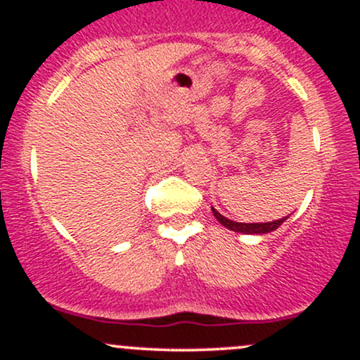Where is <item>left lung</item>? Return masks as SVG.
Wrapping results in <instances>:
<instances>
[{"label": "left lung", "instance_id": "obj_1", "mask_svg": "<svg viewBox=\"0 0 360 360\" xmlns=\"http://www.w3.org/2000/svg\"><path fill=\"white\" fill-rule=\"evenodd\" d=\"M212 212L214 214V218H217V220L220 221L225 229L232 230V232H237V233H245V235H264V233L274 232L276 229H279V226L289 218V214H288V217L281 218V220H274V221L240 223V221H233V220H229V218H225L221 213H218L213 206H212Z\"/></svg>", "mask_w": 360, "mask_h": 360}]
</instances>
